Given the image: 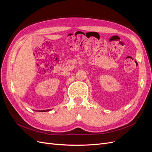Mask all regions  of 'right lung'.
Masks as SVG:
<instances>
[{
	"mask_svg": "<svg viewBox=\"0 0 152 152\" xmlns=\"http://www.w3.org/2000/svg\"><path fill=\"white\" fill-rule=\"evenodd\" d=\"M50 110H42V111H39V112H47V111H49Z\"/></svg>",
	"mask_w": 152,
	"mask_h": 152,
	"instance_id": "1",
	"label": "right lung"
}]
</instances>
